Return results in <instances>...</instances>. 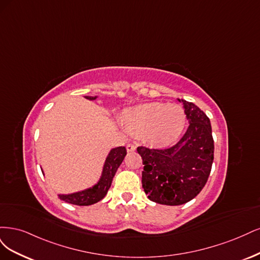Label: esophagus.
I'll use <instances>...</instances> for the list:
<instances>
[{
    "mask_svg": "<svg viewBox=\"0 0 260 260\" xmlns=\"http://www.w3.org/2000/svg\"><path fill=\"white\" fill-rule=\"evenodd\" d=\"M126 150H127V152H134L136 150V146H134L133 144H128V145H126Z\"/></svg>",
    "mask_w": 260,
    "mask_h": 260,
    "instance_id": "1",
    "label": "esophagus"
}]
</instances>
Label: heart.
<instances>
[{"label":"heart","mask_w":260,"mask_h":260,"mask_svg":"<svg viewBox=\"0 0 260 260\" xmlns=\"http://www.w3.org/2000/svg\"><path fill=\"white\" fill-rule=\"evenodd\" d=\"M122 123L133 135L144 136L149 146L167 148L181 136L187 116L177 104L148 103L124 110Z\"/></svg>","instance_id":"obj_1"}]
</instances>
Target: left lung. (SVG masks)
Masks as SVG:
<instances>
[{"label": "left lung", "instance_id": "8db88e82", "mask_svg": "<svg viewBox=\"0 0 260 260\" xmlns=\"http://www.w3.org/2000/svg\"><path fill=\"white\" fill-rule=\"evenodd\" d=\"M178 102L189 121L183 137L165 150L137 148L145 165L141 182L148 199L171 206L185 204L200 193L214 160L211 121L194 104Z\"/></svg>", "mask_w": 260, "mask_h": 260}]
</instances>
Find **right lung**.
Here are the masks:
<instances>
[{
    "label": "right lung",
    "mask_w": 260,
    "mask_h": 260,
    "mask_svg": "<svg viewBox=\"0 0 260 260\" xmlns=\"http://www.w3.org/2000/svg\"><path fill=\"white\" fill-rule=\"evenodd\" d=\"M84 97L88 100H95L97 98V96ZM126 153V148L125 147L112 148L106 157L102 175H100V177L95 185L84 190L72 192V193H59L58 198L67 203L80 206H87L99 202L100 200H103L106 197L109 188L111 187L114 175L116 171H118L119 166L122 164ZM42 173H44L43 170H42Z\"/></svg>",
    "instance_id": "obj_1"
}]
</instances>
